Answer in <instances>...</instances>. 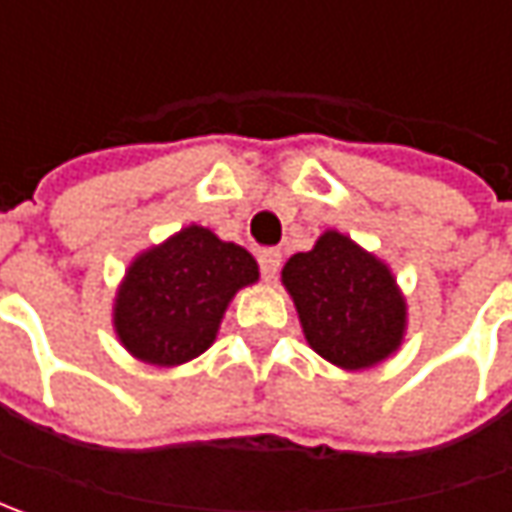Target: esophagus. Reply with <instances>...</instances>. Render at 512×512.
Here are the masks:
<instances>
[{"instance_id":"1","label":"esophagus","mask_w":512,"mask_h":512,"mask_svg":"<svg viewBox=\"0 0 512 512\" xmlns=\"http://www.w3.org/2000/svg\"><path fill=\"white\" fill-rule=\"evenodd\" d=\"M259 267H262V279L273 282L279 276V267H282V253L279 250H262L259 253Z\"/></svg>"}]
</instances>
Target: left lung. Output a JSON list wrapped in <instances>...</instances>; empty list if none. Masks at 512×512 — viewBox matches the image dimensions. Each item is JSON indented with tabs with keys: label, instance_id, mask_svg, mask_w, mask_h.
I'll list each match as a JSON object with an SVG mask.
<instances>
[{
	"label": "left lung",
	"instance_id": "1",
	"mask_svg": "<svg viewBox=\"0 0 512 512\" xmlns=\"http://www.w3.org/2000/svg\"><path fill=\"white\" fill-rule=\"evenodd\" d=\"M307 344L342 370H367L402 347L407 305L382 259L350 236L325 230L282 270Z\"/></svg>",
	"mask_w": 512,
	"mask_h": 512
}]
</instances>
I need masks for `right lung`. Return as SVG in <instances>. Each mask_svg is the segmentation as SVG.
Listing matches in <instances>:
<instances>
[{"instance_id": "1", "label": "right lung", "mask_w": 512, "mask_h": 512, "mask_svg": "<svg viewBox=\"0 0 512 512\" xmlns=\"http://www.w3.org/2000/svg\"><path fill=\"white\" fill-rule=\"evenodd\" d=\"M259 279L245 247L213 230L182 227L130 262L113 302V330L130 356L176 367L213 344L230 299Z\"/></svg>"}]
</instances>
